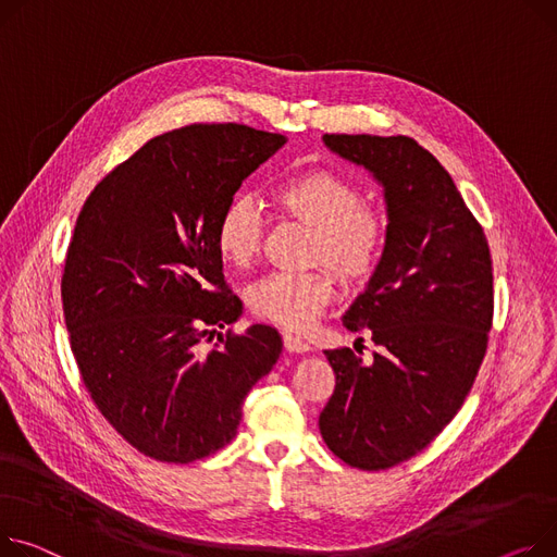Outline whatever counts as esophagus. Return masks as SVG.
Listing matches in <instances>:
<instances>
[{
	"label": "esophagus",
	"mask_w": 557,
	"mask_h": 557,
	"mask_svg": "<svg viewBox=\"0 0 557 557\" xmlns=\"http://www.w3.org/2000/svg\"><path fill=\"white\" fill-rule=\"evenodd\" d=\"M282 338H284V347H286L290 354H305V351L311 349V345H309L302 336H298V333L284 331Z\"/></svg>",
	"instance_id": "34e87169"
}]
</instances>
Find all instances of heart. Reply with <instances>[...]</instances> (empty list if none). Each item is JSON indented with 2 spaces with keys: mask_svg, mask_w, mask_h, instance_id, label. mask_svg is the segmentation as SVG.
I'll return each mask as SVG.
<instances>
[{
  "mask_svg": "<svg viewBox=\"0 0 557 557\" xmlns=\"http://www.w3.org/2000/svg\"><path fill=\"white\" fill-rule=\"evenodd\" d=\"M280 221L311 231L307 267H326L354 286L372 275L381 262L387 221L379 206L362 199L354 181L331 170H305L282 178L269 197ZM264 242V219L257 206L233 199L214 226V246L231 269H250ZM336 295V280L324 269L288 275L273 273L259 280L248 302L257 318L302 331Z\"/></svg>",
  "mask_w": 557,
  "mask_h": 557,
  "instance_id": "1",
  "label": "heart"
}]
</instances>
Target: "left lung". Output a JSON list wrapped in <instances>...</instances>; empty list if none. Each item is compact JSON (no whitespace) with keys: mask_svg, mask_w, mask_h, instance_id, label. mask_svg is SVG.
<instances>
[{"mask_svg":"<svg viewBox=\"0 0 557 557\" xmlns=\"http://www.w3.org/2000/svg\"><path fill=\"white\" fill-rule=\"evenodd\" d=\"M324 143L383 183L389 224L379 269L343 318L379 351L369 364L349 347L324 351L336 387L318 423L347 466L387 470L461 410L493 326V259L453 176L414 138L324 134Z\"/></svg>","mask_w":557,"mask_h":557,"instance_id":"8db88e82","label":"left lung"}]
</instances>
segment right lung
<instances>
[{
  "mask_svg": "<svg viewBox=\"0 0 557 557\" xmlns=\"http://www.w3.org/2000/svg\"><path fill=\"white\" fill-rule=\"evenodd\" d=\"M284 136L237 123L147 140L87 197L66 248L62 311L81 379L129 446L190 463L231 443L242 405L282 354L221 271L216 219Z\"/></svg>",
  "mask_w": 557,
  "mask_h": 557,
  "instance_id": "1",
  "label": "right lung"
}]
</instances>
